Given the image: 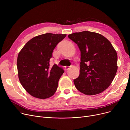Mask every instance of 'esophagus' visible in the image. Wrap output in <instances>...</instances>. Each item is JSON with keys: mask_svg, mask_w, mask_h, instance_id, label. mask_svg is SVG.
I'll use <instances>...</instances> for the list:
<instances>
[{"mask_svg": "<svg viewBox=\"0 0 130 130\" xmlns=\"http://www.w3.org/2000/svg\"><path fill=\"white\" fill-rule=\"evenodd\" d=\"M71 68V67L70 66H65V69L66 70H69Z\"/></svg>", "mask_w": 130, "mask_h": 130, "instance_id": "obj_1", "label": "esophagus"}]
</instances>
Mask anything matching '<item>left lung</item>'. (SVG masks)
<instances>
[{"mask_svg":"<svg viewBox=\"0 0 130 130\" xmlns=\"http://www.w3.org/2000/svg\"><path fill=\"white\" fill-rule=\"evenodd\" d=\"M80 51L79 76L75 86L85 95H96L112 83L118 70V55L112 44L100 34L88 31L68 36Z\"/></svg>","mask_w":130,"mask_h":130,"instance_id":"obj_1","label":"left lung"}]
</instances>
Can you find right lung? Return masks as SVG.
Here are the masks:
<instances>
[{"mask_svg": "<svg viewBox=\"0 0 130 130\" xmlns=\"http://www.w3.org/2000/svg\"><path fill=\"white\" fill-rule=\"evenodd\" d=\"M66 34L46 33L32 38L18 54V77L25 90L41 99L51 97L57 90L58 80L64 71L54 64L50 66L53 51Z\"/></svg>", "mask_w": 130, "mask_h": 130, "instance_id": "obj_1", "label": "right lung"}]
</instances>
